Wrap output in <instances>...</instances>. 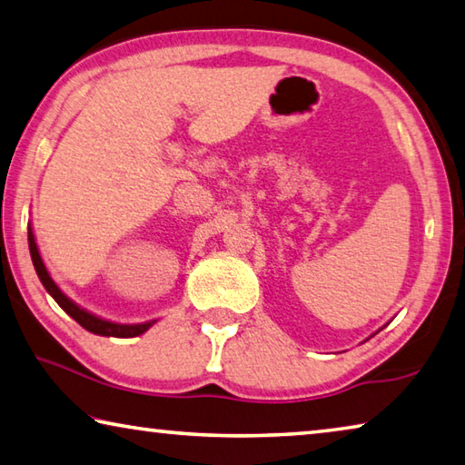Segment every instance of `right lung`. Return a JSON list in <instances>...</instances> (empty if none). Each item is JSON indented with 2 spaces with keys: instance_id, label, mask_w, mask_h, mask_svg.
Returning <instances> with one entry per match:
<instances>
[{
  "instance_id": "add662e5",
  "label": "right lung",
  "mask_w": 465,
  "mask_h": 465,
  "mask_svg": "<svg viewBox=\"0 0 465 465\" xmlns=\"http://www.w3.org/2000/svg\"><path fill=\"white\" fill-rule=\"evenodd\" d=\"M28 248H30V256H33V264L36 269L38 279L45 285V289L49 291V295L54 299V302L59 303V308L69 313L77 324L82 328L88 330V332L94 334H100V336H114V338H131V336H139L143 334L145 330L153 324V322H145V324H114V322H108V320H102L92 316L90 312L82 310L80 305H75L72 299L65 297L61 293V289L54 285V281L49 277V272L45 269V262L41 254H38V248H36V242H35V235L33 230H28Z\"/></svg>"
}]
</instances>
